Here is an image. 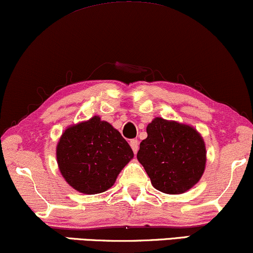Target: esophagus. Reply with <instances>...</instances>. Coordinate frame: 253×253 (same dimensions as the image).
I'll return each mask as SVG.
<instances>
[{
  "label": "esophagus",
  "mask_w": 253,
  "mask_h": 253,
  "mask_svg": "<svg viewBox=\"0 0 253 253\" xmlns=\"http://www.w3.org/2000/svg\"><path fill=\"white\" fill-rule=\"evenodd\" d=\"M130 146H131V149H132V151L136 152L138 151V142H137V139H131V141H130Z\"/></svg>",
  "instance_id": "34e87169"
}]
</instances>
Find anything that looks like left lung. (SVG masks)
<instances>
[{"label": "left lung", "instance_id": "1", "mask_svg": "<svg viewBox=\"0 0 253 253\" xmlns=\"http://www.w3.org/2000/svg\"><path fill=\"white\" fill-rule=\"evenodd\" d=\"M137 152L155 189L170 195L188 191L205 170L207 149L195 127L156 117Z\"/></svg>", "mask_w": 253, "mask_h": 253}]
</instances>
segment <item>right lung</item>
<instances>
[{"label":"right lung","instance_id":"right-lung-1","mask_svg":"<svg viewBox=\"0 0 253 253\" xmlns=\"http://www.w3.org/2000/svg\"><path fill=\"white\" fill-rule=\"evenodd\" d=\"M56 157L62 176L71 188L95 195L114 185L133 152L118 130L93 116L65 129Z\"/></svg>","mask_w":253,"mask_h":253}]
</instances>
